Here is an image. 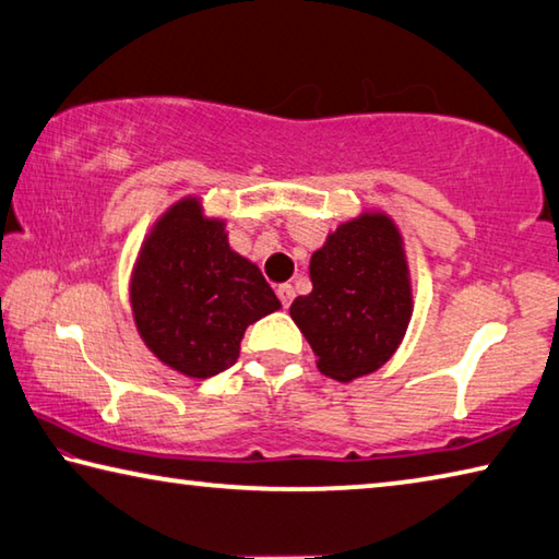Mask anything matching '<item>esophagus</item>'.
Wrapping results in <instances>:
<instances>
[{
    "instance_id": "esophagus-1",
    "label": "esophagus",
    "mask_w": 559,
    "mask_h": 559,
    "mask_svg": "<svg viewBox=\"0 0 559 559\" xmlns=\"http://www.w3.org/2000/svg\"><path fill=\"white\" fill-rule=\"evenodd\" d=\"M276 293H278V298L283 302V308H288L290 302H293V298H296V290H293L290 283H283V286L276 288Z\"/></svg>"
}]
</instances>
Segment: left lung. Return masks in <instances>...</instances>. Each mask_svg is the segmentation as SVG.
<instances>
[{
    "label": "left lung",
    "instance_id": "obj_1",
    "mask_svg": "<svg viewBox=\"0 0 559 559\" xmlns=\"http://www.w3.org/2000/svg\"><path fill=\"white\" fill-rule=\"evenodd\" d=\"M313 290L290 318L330 380L355 382L390 362L414 313L404 236L390 214L362 210L337 224L310 257Z\"/></svg>",
    "mask_w": 559,
    "mask_h": 559
}]
</instances>
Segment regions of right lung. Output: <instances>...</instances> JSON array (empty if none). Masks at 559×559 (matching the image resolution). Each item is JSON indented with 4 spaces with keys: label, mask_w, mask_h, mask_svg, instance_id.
Masks as SVG:
<instances>
[{
    "label": "right lung",
    "mask_w": 559,
    "mask_h": 559,
    "mask_svg": "<svg viewBox=\"0 0 559 559\" xmlns=\"http://www.w3.org/2000/svg\"><path fill=\"white\" fill-rule=\"evenodd\" d=\"M128 296L145 347L192 380L234 365L246 328L281 308L257 263L231 249L226 219L206 214L197 194L150 226Z\"/></svg>",
    "instance_id": "right-lung-1"
}]
</instances>
